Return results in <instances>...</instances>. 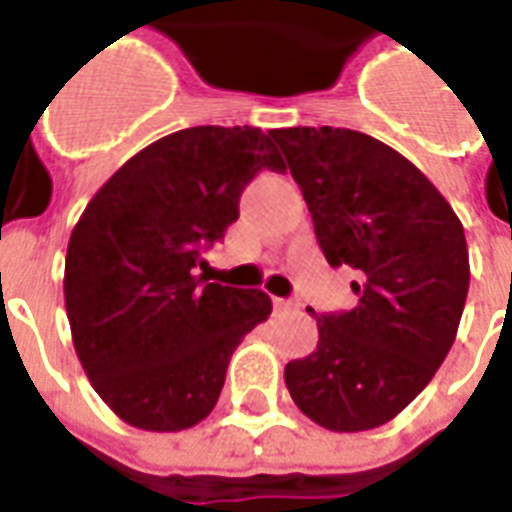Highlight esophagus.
Wrapping results in <instances>:
<instances>
[{"mask_svg": "<svg viewBox=\"0 0 512 512\" xmlns=\"http://www.w3.org/2000/svg\"><path fill=\"white\" fill-rule=\"evenodd\" d=\"M274 310H277V312L299 310V304H296V301H288V299H274Z\"/></svg>", "mask_w": 512, "mask_h": 512, "instance_id": "1", "label": "esophagus"}]
</instances>
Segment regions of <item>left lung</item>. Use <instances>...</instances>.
Here are the masks:
<instances>
[{
    "label": "left lung",
    "instance_id": "8db88e82",
    "mask_svg": "<svg viewBox=\"0 0 512 512\" xmlns=\"http://www.w3.org/2000/svg\"><path fill=\"white\" fill-rule=\"evenodd\" d=\"M332 266H351L354 310L315 315L318 345L288 362L293 403L321 428L359 433L395 419L450 354L469 293L461 219L441 191L373 136L274 128Z\"/></svg>",
    "mask_w": 512,
    "mask_h": 512
}]
</instances>
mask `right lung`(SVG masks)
<instances>
[{
	"label": "right lung",
	"instance_id": "1",
	"mask_svg": "<svg viewBox=\"0 0 512 512\" xmlns=\"http://www.w3.org/2000/svg\"><path fill=\"white\" fill-rule=\"evenodd\" d=\"M260 169H285L260 128H183L128 158L73 227L62 282L73 348L128 425L175 433L202 422L233 351L271 315L263 290L194 274Z\"/></svg>",
	"mask_w": 512,
	"mask_h": 512
}]
</instances>
